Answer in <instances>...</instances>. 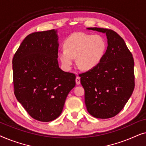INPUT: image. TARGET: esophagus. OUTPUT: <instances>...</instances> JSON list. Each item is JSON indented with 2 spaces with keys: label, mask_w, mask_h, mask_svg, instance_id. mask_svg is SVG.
Returning <instances> with one entry per match:
<instances>
[{
  "label": "esophagus",
  "mask_w": 146,
  "mask_h": 146,
  "mask_svg": "<svg viewBox=\"0 0 146 146\" xmlns=\"http://www.w3.org/2000/svg\"><path fill=\"white\" fill-rule=\"evenodd\" d=\"M76 83L77 85H79L80 84V78L79 76H77L76 78Z\"/></svg>",
  "instance_id": "1"
}]
</instances>
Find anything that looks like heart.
<instances>
[{"instance_id":"obj_1","label":"heart","mask_w":146,"mask_h":146,"mask_svg":"<svg viewBox=\"0 0 146 146\" xmlns=\"http://www.w3.org/2000/svg\"><path fill=\"white\" fill-rule=\"evenodd\" d=\"M64 46V50H60L58 54L64 67L70 68L76 58L80 68L88 71L97 67L102 60L107 44L100 35L76 33L65 40Z\"/></svg>"}]
</instances>
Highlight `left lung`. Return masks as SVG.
<instances>
[{
  "label": "left lung",
  "mask_w": 146,
  "mask_h": 146,
  "mask_svg": "<svg viewBox=\"0 0 146 146\" xmlns=\"http://www.w3.org/2000/svg\"><path fill=\"white\" fill-rule=\"evenodd\" d=\"M105 33L108 47L95 68L80 74L87 110L92 116L110 118L123 108L134 89V61L124 40L115 32L88 28Z\"/></svg>",
  "instance_id": "1"
}]
</instances>
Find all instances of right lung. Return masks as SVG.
I'll use <instances>...</instances> for the list:
<instances>
[{
  "mask_svg": "<svg viewBox=\"0 0 146 146\" xmlns=\"http://www.w3.org/2000/svg\"><path fill=\"white\" fill-rule=\"evenodd\" d=\"M58 46L57 30L30 34L13 59L15 96L32 117L44 122L61 114L76 85L74 74L60 68Z\"/></svg>",
  "mask_w": 146,
  "mask_h": 146,
  "instance_id": "right-lung-1",
  "label": "right lung"
}]
</instances>
